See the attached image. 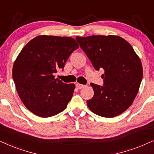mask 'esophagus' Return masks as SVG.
<instances>
[{"label":"esophagus","mask_w":154,"mask_h":154,"mask_svg":"<svg viewBox=\"0 0 154 154\" xmlns=\"http://www.w3.org/2000/svg\"><path fill=\"white\" fill-rule=\"evenodd\" d=\"M85 87V85H81V84H79V83H76V87H77V89H80L83 88V87Z\"/></svg>","instance_id":"esophagus-1"}]
</instances>
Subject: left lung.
Wrapping results in <instances>:
<instances>
[{"mask_svg": "<svg viewBox=\"0 0 154 154\" xmlns=\"http://www.w3.org/2000/svg\"><path fill=\"white\" fill-rule=\"evenodd\" d=\"M96 70L103 69L104 86L91 83L94 96L87 101L91 112L112 118L133 103L143 77L141 60L129 42L117 35L76 37Z\"/></svg>", "mask_w": 154, "mask_h": 154, "instance_id": "left-lung-1", "label": "left lung"}]
</instances>
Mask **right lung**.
I'll return each mask as SVG.
<instances>
[{
  "mask_svg": "<svg viewBox=\"0 0 154 154\" xmlns=\"http://www.w3.org/2000/svg\"><path fill=\"white\" fill-rule=\"evenodd\" d=\"M79 48L69 37L39 35L23 48L13 67V79L25 107L42 118L57 115L67 107L75 85L54 78L68 57Z\"/></svg>",
  "mask_w": 154,
  "mask_h": 154,
  "instance_id": "1",
  "label": "right lung"
}]
</instances>
